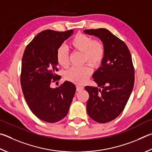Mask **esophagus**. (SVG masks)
Returning a JSON list of instances; mask_svg holds the SVG:
<instances>
[{"label": "esophagus", "instance_id": "34e87169", "mask_svg": "<svg viewBox=\"0 0 152 152\" xmlns=\"http://www.w3.org/2000/svg\"><path fill=\"white\" fill-rule=\"evenodd\" d=\"M84 89L83 86H76V91L77 92H79V91H81Z\"/></svg>", "mask_w": 152, "mask_h": 152}]
</instances>
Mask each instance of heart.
Segmentation results:
<instances>
[{
    "label": "heart",
    "mask_w": 152,
    "mask_h": 152,
    "mask_svg": "<svg viewBox=\"0 0 152 152\" xmlns=\"http://www.w3.org/2000/svg\"><path fill=\"white\" fill-rule=\"evenodd\" d=\"M70 47L74 50L80 52L82 63H89L93 67H98L103 62L105 56V48L102 42L94 40L86 34H77L70 42ZM56 61L60 66L68 68L69 62L68 52L64 46H61L56 51ZM92 73V68L89 64L81 67H73L65 73L64 78L67 80L76 84H82L87 80Z\"/></svg>",
    "instance_id": "1"
}]
</instances>
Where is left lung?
I'll list each match as a JSON object with an SVG mask.
<instances>
[{"label": "left lung", "instance_id": "obj_1", "mask_svg": "<svg viewBox=\"0 0 152 152\" xmlns=\"http://www.w3.org/2000/svg\"><path fill=\"white\" fill-rule=\"evenodd\" d=\"M86 34L98 37L104 44L105 56L102 66L93 74L98 86H86L89 94L86 109L98 123L116 118L124 110L134 84V68L128 46L106 28L86 29Z\"/></svg>", "mask_w": 152, "mask_h": 152}]
</instances>
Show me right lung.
<instances>
[{"label":"right lung","mask_w":152,"mask_h":152,"mask_svg":"<svg viewBox=\"0 0 152 152\" xmlns=\"http://www.w3.org/2000/svg\"><path fill=\"white\" fill-rule=\"evenodd\" d=\"M72 33L73 30H44L33 38L24 52L20 74L22 90L32 112L46 122H57L67 115L76 92L75 85L68 81L58 88L50 86L52 81L61 78L56 74L57 50Z\"/></svg>","instance_id":"1"}]
</instances>
